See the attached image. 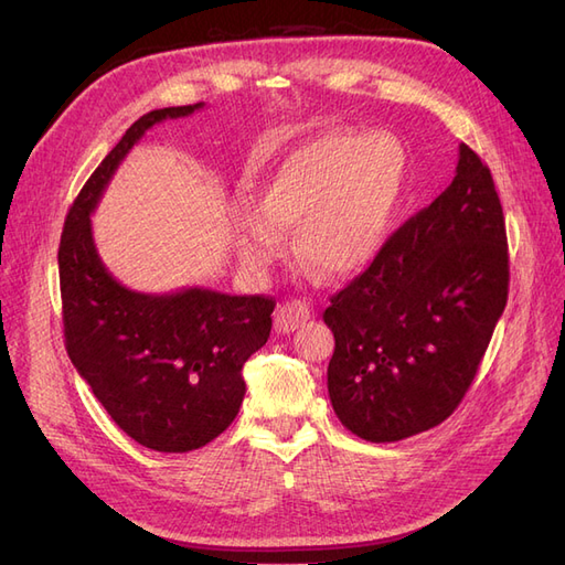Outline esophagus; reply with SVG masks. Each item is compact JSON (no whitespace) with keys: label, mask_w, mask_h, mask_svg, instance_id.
Returning a JSON list of instances; mask_svg holds the SVG:
<instances>
[{"label":"esophagus","mask_w":565,"mask_h":565,"mask_svg":"<svg viewBox=\"0 0 565 565\" xmlns=\"http://www.w3.org/2000/svg\"><path fill=\"white\" fill-rule=\"evenodd\" d=\"M309 319H311V309L307 301L301 299L285 301V305H280L278 311H275V330H278V333H292V330H297Z\"/></svg>","instance_id":"34e87169"}]
</instances>
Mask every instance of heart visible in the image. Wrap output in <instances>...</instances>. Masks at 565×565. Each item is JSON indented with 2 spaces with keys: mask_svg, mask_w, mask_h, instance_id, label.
<instances>
[{
  "mask_svg": "<svg viewBox=\"0 0 565 565\" xmlns=\"http://www.w3.org/2000/svg\"><path fill=\"white\" fill-rule=\"evenodd\" d=\"M405 153L388 134L356 139L323 131L297 146L232 223L242 264L268 270L282 256V235L295 230L301 264L330 280L364 270L386 239L401 199Z\"/></svg>",
  "mask_w": 565,
  "mask_h": 565,
  "instance_id": "1",
  "label": "heart"
}]
</instances>
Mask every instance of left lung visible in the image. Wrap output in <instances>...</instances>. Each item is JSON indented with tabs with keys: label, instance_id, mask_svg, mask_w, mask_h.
Here are the masks:
<instances>
[{
	"label": "left lung",
	"instance_id": "obj_1",
	"mask_svg": "<svg viewBox=\"0 0 565 565\" xmlns=\"http://www.w3.org/2000/svg\"><path fill=\"white\" fill-rule=\"evenodd\" d=\"M508 301V242L491 172L470 146L450 186L330 297L328 395L364 441L441 424L477 376Z\"/></svg>",
	"mask_w": 565,
	"mask_h": 565
}]
</instances>
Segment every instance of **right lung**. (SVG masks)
<instances>
[{
  "label": "right lung",
  "instance_id": "add662e5",
  "mask_svg": "<svg viewBox=\"0 0 565 565\" xmlns=\"http://www.w3.org/2000/svg\"><path fill=\"white\" fill-rule=\"evenodd\" d=\"M201 107H162L131 124L68 209L57 256L68 360L119 429L160 452L196 450L235 422L246 393L242 366L266 345L275 301L203 287L134 292L100 260L90 213L153 124Z\"/></svg>",
  "mask_w": 565,
  "mask_h": 565
}]
</instances>
